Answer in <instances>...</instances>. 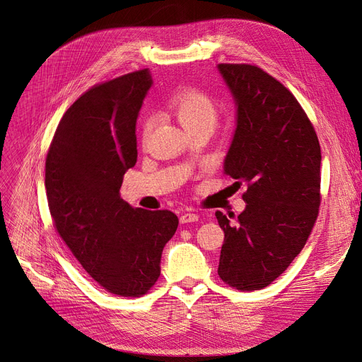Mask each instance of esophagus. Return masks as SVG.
Masks as SVG:
<instances>
[{
	"instance_id": "obj_1",
	"label": "esophagus",
	"mask_w": 362,
	"mask_h": 362,
	"mask_svg": "<svg viewBox=\"0 0 362 362\" xmlns=\"http://www.w3.org/2000/svg\"><path fill=\"white\" fill-rule=\"evenodd\" d=\"M192 222H198V214L185 213L180 216V223H192Z\"/></svg>"
}]
</instances>
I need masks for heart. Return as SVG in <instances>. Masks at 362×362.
<instances>
[{"instance_id": "1", "label": "heart", "mask_w": 362, "mask_h": 362, "mask_svg": "<svg viewBox=\"0 0 362 362\" xmlns=\"http://www.w3.org/2000/svg\"><path fill=\"white\" fill-rule=\"evenodd\" d=\"M168 111L176 117L187 133L197 130H211L218 119V109L216 102L206 91L197 87H186L179 90L168 100ZM153 127V118L148 117L142 125V136L146 139Z\"/></svg>"}]
</instances>
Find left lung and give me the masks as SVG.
<instances>
[{
	"mask_svg": "<svg viewBox=\"0 0 362 362\" xmlns=\"http://www.w3.org/2000/svg\"><path fill=\"white\" fill-rule=\"evenodd\" d=\"M237 102V130L225 175L243 194L245 210L229 220L217 274L229 287H268L305 247L321 204V148L315 129L293 93L262 68L220 64Z\"/></svg>",
	"mask_w": 362,
	"mask_h": 362,
	"instance_id": "8db88e82",
	"label": "left lung"
}]
</instances>
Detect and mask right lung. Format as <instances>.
<instances>
[{
  "mask_svg": "<svg viewBox=\"0 0 362 362\" xmlns=\"http://www.w3.org/2000/svg\"><path fill=\"white\" fill-rule=\"evenodd\" d=\"M151 86L140 69L88 88L62 117L45 158L57 233L102 288L122 297L155 286L179 225L170 210L133 209L119 197L137 160L136 119Z\"/></svg>",
  "mask_w": 362,
  "mask_h": 362,
  "instance_id": "right-lung-1",
  "label": "right lung"
}]
</instances>
